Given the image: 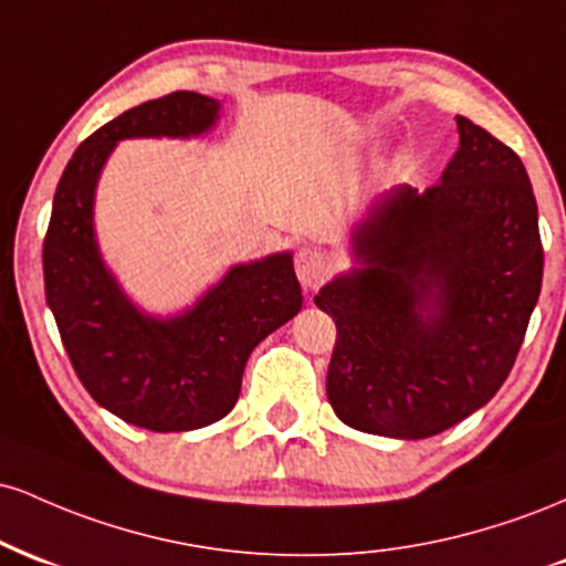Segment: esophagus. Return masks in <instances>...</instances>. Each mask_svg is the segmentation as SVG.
Listing matches in <instances>:
<instances>
[{
    "instance_id": "esophagus-1",
    "label": "esophagus",
    "mask_w": 566,
    "mask_h": 566,
    "mask_svg": "<svg viewBox=\"0 0 566 566\" xmlns=\"http://www.w3.org/2000/svg\"><path fill=\"white\" fill-rule=\"evenodd\" d=\"M295 271H297V279H301L303 290H314L316 284L327 276L329 261L322 250H316V247H303L295 258Z\"/></svg>"
}]
</instances>
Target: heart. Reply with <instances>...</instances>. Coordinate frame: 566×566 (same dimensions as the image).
<instances>
[{"instance_id":"b5f03b06","label":"heart","mask_w":566,"mask_h":566,"mask_svg":"<svg viewBox=\"0 0 566 566\" xmlns=\"http://www.w3.org/2000/svg\"><path fill=\"white\" fill-rule=\"evenodd\" d=\"M401 161H405V157H401V159H399V165H401Z\"/></svg>"}]
</instances>
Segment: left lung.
Masks as SVG:
<instances>
[{
  "mask_svg": "<svg viewBox=\"0 0 566 566\" xmlns=\"http://www.w3.org/2000/svg\"><path fill=\"white\" fill-rule=\"evenodd\" d=\"M439 186H396L348 231L350 269L314 297L335 319L327 399L343 423L428 439L509 378L543 284L522 159L465 116Z\"/></svg>",
  "mask_w": 566,
  "mask_h": 566,
  "instance_id": "left-lung-1",
  "label": "left lung"
}]
</instances>
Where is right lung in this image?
Here are the masks:
<instances>
[{
    "label": "right lung",
    "mask_w": 566,
    "mask_h": 566,
    "mask_svg": "<svg viewBox=\"0 0 566 566\" xmlns=\"http://www.w3.org/2000/svg\"><path fill=\"white\" fill-rule=\"evenodd\" d=\"M223 103L199 93L146 101L74 151L44 239V295L90 396L146 431H193L231 412L252 348L301 311L292 252L233 263L186 308L154 314L129 297L103 258L95 193L116 143L191 140L212 133Z\"/></svg>",
    "instance_id": "right-lung-1"
}]
</instances>
